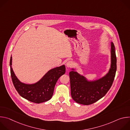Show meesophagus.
Returning <instances> with one entry per match:
<instances>
[{
  "label": "esophagus",
  "instance_id": "esophagus-1",
  "mask_svg": "<svg viewBox=\"0 0 130 130\" xmlns=\"http://www.w3.org/2000/svg\"><path fill=\"white\" fill-rule=\"evenodd\" d=\"M66 66L67 68H71L73 66V62H72L71 61H69L67 62V63L66 64Z\"/></svg>",
  "mask_w": 130,
  "mask_h": 130
}]
</instances>
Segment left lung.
<instances>
[{"label": "left lung", "mask_w": 130, "mask_h": 130, "mask_svg": "<svg viewBox=\"0 0 130 130\" xmlns=\"http://www.w3.org/2000/svg\"><path fill=\"white\" fill-rule=\"evenodd\" d=\"M110 46V67L102 78L88 80L74 68L70 71L71 95L77 103L83 105L94 103L104 97L112 86L117 69V59L115 46L112 42Z\"/></svg>", "instance_id": "left-lung-1"}]
</instances>
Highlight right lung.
<instances>
[{
	"label": "right lung",
	"mask_w": 130,
	"mask_h": 130,
	"mask_svg": "<svg viewBox=\"0 0 130 130\" xmlns=\"http://www.w3.org/2000/svg\"><path fill=\"white\" fill-rule=\"evenodd\" d=\"M12 58L11 57V76L16 90L21 97L36 103L46 102L52 98L55 84L66 70L64 65L55 67L49 70L37 82L26 84L21 82L15 76L12 67Z\"/></svg>",
	"instance_id": "right-lung-1"
}]
</instances>
